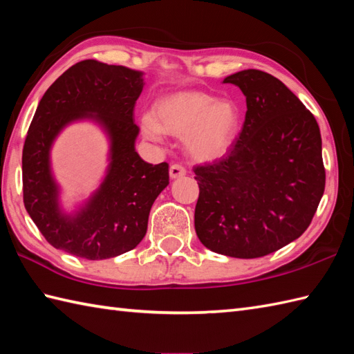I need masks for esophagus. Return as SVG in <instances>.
Returning a JSON list of instances; mask_svg holds the SVG:
<instances>
[{"instance_id":"34e87169","label":"esophagus","mask_w":354,"mask_h":354,"mask_svg":"<svg viewBox=\"0 0 354 354\" xmlns=\"http://www.w3.org/2000/svg\"><path fill=\"white\" fill-rule=\"evenodd\" d=\"M186 174V168L183 165L180 163H172L169 167V176L171 178H178V177H183Z\"/></svg>"}]
</instances>
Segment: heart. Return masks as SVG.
I'll return each mask as SVG.
<instances>
[{
    "label": "heart",
    "instance_id": "b5f03b06",
    "mask_svg": "<svg viewBox=\"0 0 354 354\" xmlns=\"http://www.w3.org/2000/svg\"><path fill=\"white\" fill-rule=\"evenodd\" d=\"M238 127L236 107L198 91L165 95L156 101L151 112L140 118L147 139L160 140L163 133L183 136L187 154L201 162L224 156L236 138Z\"/></svg>",
    "mask_w": 354,
    "mask_h": 354
}]
</instances>
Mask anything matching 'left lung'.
Segmentation results:
<instances>
[{
    "label": "left lung",
    "mask_w": 354,
    "mask_h": 354,
    "mask_svg": "<svg viewBox=\"0 0 354 354\" xmlns=\"http://www.w3.org/2000/svg\"><path fill=\"white\" fill-rule=\"evenodd\" d=\"M247 100L238 139L194 167L195 232L218 254L262 257L300 238L326 186L318 122L279 78L259 69L224 78Z\"/></svg>",
    "instance_id": "obj_1"
}]
</instances>
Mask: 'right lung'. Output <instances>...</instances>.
<instances>
[{
  "mask_svg": "<svg viewBox=\"0 0 354 354\" xmlns=\"http://www.w3.org/2000/svg\"><path fill=\"white\" fill-rule=\"evenodd\" d=\"M144 88L142 73L82 60L65 71L39 101L22 150L24 206L54 248L101 261L135 248L144 239L154 200L169 185L168 163H147L135 150L139 127L133 121ZM89 117L111 139L105 182L85 207L71 217L58 207V187L49 150L69 122Z\"/></svg>",
  "mask_w": 354,
  "mask_h": 354,
  "instance_id": "right-lung-1",
  "label": "right lung"
}]
</instances>
